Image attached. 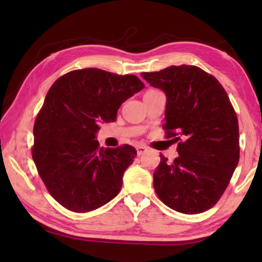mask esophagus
<instances>
[{"instance_id":"1","label":"esophagus","mask_w":262,"mask_h":262,"mask_svg":"<svg viewBox=\"0 0 262 262\" xmlns=\"http://www.w3.org/2000/svg\"><path fill=\"white\" fill-rule=\"evenodd\" d=\"M148 151V149L143 147V145H139V147L136 148V152H137V156H142V155L145 154Z\"/></svg>"}]
</instances>
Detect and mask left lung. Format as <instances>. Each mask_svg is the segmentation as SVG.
Instances as JSON below:
<instances>
[{"label": "left lung", "instance_id": "obj_1", "mask_svg": "<svg viewBox=\"0 0 262 262\" xmlns=\"http://www.w3.org/2000/svg\"><path fill=\"white\" fill-rule=\"evenodd\" d=\"M141 76L166 96L163 128L167 137L184 139L173 162L161 155L154 173L158 198L183 214L210 209L239 162L238 120L228 94L214 76L195 66H171Z\"/></svg>", "mask_w": 262, "mask_h": 262}]
</instances>
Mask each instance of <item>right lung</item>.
<instances>
[{"instance_id": "obj_1", "label": "right lung", "mask_w": 262, "mask_h": 262, "mask_svg": "<svg viewBox=\"0 0 262 262\" xmlns=\"http://www.w3.org/2000/svg\"><path fill=\"white\" fill-rule=\"evenodd\" d=\"M144 84L134 75L97 68L70 72L53 84L33 127L32 158L48 192L67 209L88 212L119 194L136 150L100 148L97 133Z\"/></svg>"}]
</instances>
